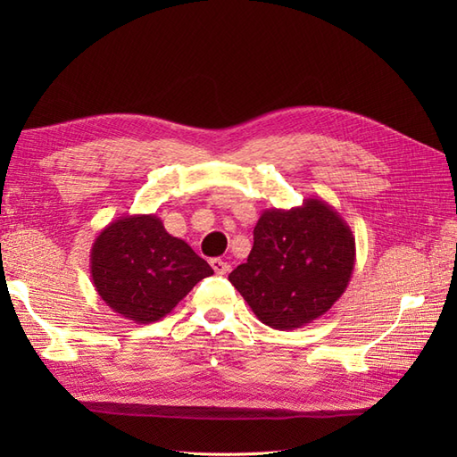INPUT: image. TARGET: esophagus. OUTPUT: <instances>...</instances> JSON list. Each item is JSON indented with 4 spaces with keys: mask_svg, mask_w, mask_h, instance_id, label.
Segmentation results:
<instances>
[{
    "mask_svg": "<svg viewBox=\"0 0 457 457\" xmlns=\"http://www.w3.org/2000/svg\"><path fill=\"white\" fill-rule=\"evenodd\" d=\"M210 265H212V269L217 272V274H227L228 270H230V265L227 261H223V259H219V257H215V259H212L210 261Z\"/></svg>",
    "mask_w": 457,
    "mask_h": 457,
    "instance_id": "obj_1",
    "label": "esophagus"
}]
</instances>
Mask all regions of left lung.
Segmentation results:
<instances>
[{
  "label": "left lung",
  "instance_id": "8db88e82",
  "mask_svg": "<svg viewBox=\"0 0 457 457\" xmlns=\"http://www.w3.org/2000/svg\"><path fill=\"white\" fill-rule=\"evenodd\" d=\"M356 247L351 227L318 198L265 210L247 261L228 274L262 324L295 329L326 314L349 286Z\"/></svg>",
  "mask_w": 457,
  "mask_h": 457
}]
</instances>
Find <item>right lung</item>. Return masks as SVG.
Wrapping results in <instances>:
<instances>
[{"label":"right lung","instance_id":"add662e5","mask_svg":"<svg viewBox=\"0 0 457 457\" xmlns=\"http://www.w3.org/2000/svg\"><path fill=\"white\" fill-rule=\"evenodd\" d=\"M213 269L156 215H126L91 247V278L106 305L137 324L156 322Z\"/></svg>","mask_w":457,"mask_h":457}]
</instances>
